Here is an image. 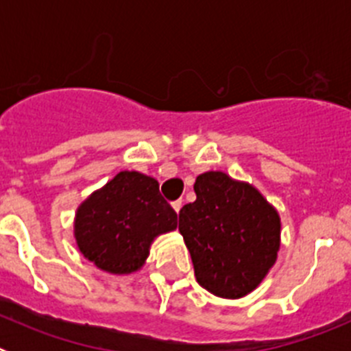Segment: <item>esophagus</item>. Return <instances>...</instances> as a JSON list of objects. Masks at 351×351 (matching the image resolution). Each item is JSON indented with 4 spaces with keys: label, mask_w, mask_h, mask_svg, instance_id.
<instances>
[{
    "label": "esophagus",
    "mask_w": 351,
    "mask_h": 351,
    "mask_svg": "<svg viewBox=\"0 0 351 351\" xmlns=\"http://www.w3.org/2000/svg\"><path fill=\"white\" fill-rule=\"evenodd\" d=\"M172 207H173V210H176V213H179V210H181V207H182V200H176V202H172Z\"/></svg>",
    "instance_id": "1"
}]
</instances>
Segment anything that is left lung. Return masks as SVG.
I'll return each instance as SVG.
<instances>
[{
  "label": "left lung",
  "instance_id": "1",
  "mask_svg": "<svg viewBox=\"0 0 351 351\" xmlns=\"http://www.w3.org/2000/svg\"><path fill=\"white\" fill-rule=\"evenodd\" d=\"M197 200L179 210L198 285L223 299L255 290L280 251V214L247 182L223 172L200 173Z\"/></svg>",
  "mask_w": 351,
  "mask_h": 351
}]
</instances>
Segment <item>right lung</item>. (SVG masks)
Masks as SVG:
<instances>
[{"label": "right lung", "instance_id": "1", "mask_svg": "<svg viewBox=\"0 0 351 351\" xmlns=\"http://www.w3.org/2000/svg\"><path fill=\"white\" fill-rule=\"evenodd\" d=\"M178 226V214L160 193L156 179L119 172L77 209L75 239L96 267L130 274L144 265L154 237Z\"/></svg>", "mask_w": 351, "mask_h": 351}]
</instances>
